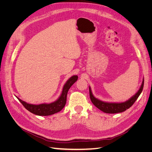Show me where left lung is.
<instances>
[{"instance_id": "1", "label": "left lung", "mask_w": 152, "mask_h": 152, "mask_svg": "<svg viewBox=\"0 0 152 152\" xmlns=\"http://www.w3.org/2000/svg\"><path fill=\"white\" fill-rule=\"evenodd\" d=\"M143 86H144V78L142 79L141 85L137 93L125 102L110 103V102H103V101H101L97 98H96L93 96L91 89V87H89V96H90V98L92 103H93V104L95 106V107H97L100 110H102V112L107 113H121L126 111L127 109L129 108L134 103L136 100L141 94L142 89H143Z\"/></svg>"}]
</instances>
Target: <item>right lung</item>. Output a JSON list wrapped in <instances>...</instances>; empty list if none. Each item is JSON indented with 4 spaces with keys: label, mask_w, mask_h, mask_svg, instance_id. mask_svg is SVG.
I'll list each match as a JSON object with an SVG mask.
<instances>
[{
    "label": "right lung",
    "mask_w": 152,
    "mask_h": 152,
    "mask_svg": "<svg viewBox=\"0 0 152 152\" xmlns=\"http://www.w3.org/2000/svg\"><path fill=\"white\" fill-rule=\"evenodd\" d=\"M78 79L77 75H73L69 79L63 87V90L59 97L54 102L50 103H42L39 104H34L26 103L21 100L17 96L16 97L24 106V107L31 113L39 116H48L60 112L64 108L66 102V96L68 90L70 87L75 83Z\"/></svg>",
    "instance_id": "right-lung-1"
}]
</instances>
